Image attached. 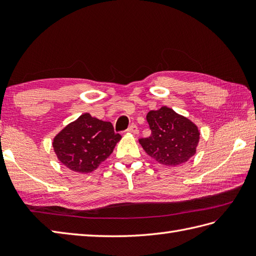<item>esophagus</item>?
I'll list each match as a JSON object with an SVG mask.
<instances>
[{"label": "esophagus", "instance_id": "obj_1", "mask_svg": "<svg viewBox=\"0 0 256 256\" xmlns=\"http://www.w3.org/2000/svg\"><path fill=\"white\" fill-rule=\"evenodd\" d=\"M128 132L132 133V134H138V128L135 124H131L128 128Z\"/></svg>", "mask_w": 256, "mask_h": 256}]
</instances>
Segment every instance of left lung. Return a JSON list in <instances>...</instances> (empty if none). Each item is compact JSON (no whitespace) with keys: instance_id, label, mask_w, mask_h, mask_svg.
Returning <instances> with one entry per match:
<instances>
[{"instance_id":"left-lung-1","label":"left lung","mask_w":256,"mask_h":256,"mask_svg":"<svg viewBox=\"0 0 256 256\" xmlns=\"http://www.w3.org/2000/svg\"><path fill=\"white\" fill-rule=\"evenodd\" d=\"M152 134L138 142L152 158L166 166L186 162L196 154L199 130L189 118L170 108L162 106L146 116Z\"/></svg>"}]
</instances>
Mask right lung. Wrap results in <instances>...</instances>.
I'll return each mask as SVG.
<instances>
[{"label": "right lung", "mask_w": 256, "mask_h": 256, "mask_svg": "<svg viewBox=\"0 0 256 256\" xmlns=\"http://www.w3.org/2000/svg\"><path fill=\"white\" fill-rule=\"evenodd\" d=\"M120 140L121 135L114 132L111 122L84 113L56 135L52 148L58 160L69 170L88 174L112 154Z\"/></svg>", "instance_id": "obj_1"}]
</instances>
